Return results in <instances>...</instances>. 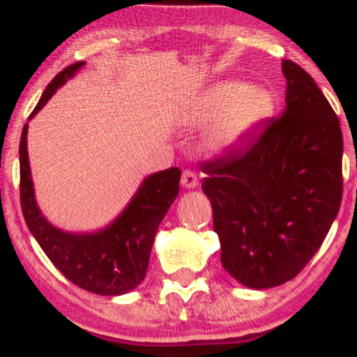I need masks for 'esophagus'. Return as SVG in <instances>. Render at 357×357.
<instances>
[{"label": "esophagus", "mask_w": 357, "mask_h": 357, "mask_svg": "<svg viewBox=\"0 0 357 357\" xmlns=\"http://www.w3.org/2000/svg\"><path fill=\"white\" fill-rule=\"evenodd\" d=\"M181 184L186 190H195V188L198 186V176L192 173V171L186 169L181 176Z\"/></svg>", "instance_id": "obj_1"}]
</instances>
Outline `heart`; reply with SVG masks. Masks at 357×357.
<instances>
[{
    "label": "heart",
    "mask_w": 357,
    "mask_h": 357,
    "mask_svg": "<svg viewBox=\"0 0 357 357\" xmlns=\"http://www.w3.org/2000/svg\"><path fill=\"white\" fill-rule=\"evenodd\" d=\"M273 104L265 90L245 84L213 87L184 112V126H199L213 119L204 134V146L213 154L238 149L267 121Z\"/></svg>",
    "instance_id": "heart-1"
}]
</instances>
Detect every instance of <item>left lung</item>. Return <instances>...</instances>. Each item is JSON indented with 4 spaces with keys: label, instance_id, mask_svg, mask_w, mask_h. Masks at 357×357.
Instances as JSON below:
<instances>
[{
    "label": "left lung",
    "instance_id": "8db88e82",
    "mask_svg": "<svg viewBox=\"0 0 357 357\" xmlns=\"http://www.w3.org/2000/svg\"><path fill=\"white\" fill-rule=\"evenodd\" d=\"M285 110L241 151L203 165L223 268L241 285L292 280L321 248L342 199L339 119L304 68L282 61Z\"/></svg>",
    "mask_w": 357,
    "mask_h": 357
}]
</instances>
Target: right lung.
<instances>
[{"label":"right lung","instance_id":"add662e5","mask_svg":"<svg viewBox=\"0 0 357 357\" xmlns=\"http://www.w3.org/2000/svg\"><path fill=\"white\" fill-rule=\"evenodd\" d=\"M84 65L85 61H77L63 68L45 89L30 119ZM26 136L28 124H24L20 141V198L28 230L45 255L72 284L92 294L122 296L136 289L146 277L159 223L179 192L181 171L171 167L144 178L136 195L107 227L85 233L65 231L45 218L36 203Z\"/></svg>","mask_w":357,"mask_h":357}]
</instances>
